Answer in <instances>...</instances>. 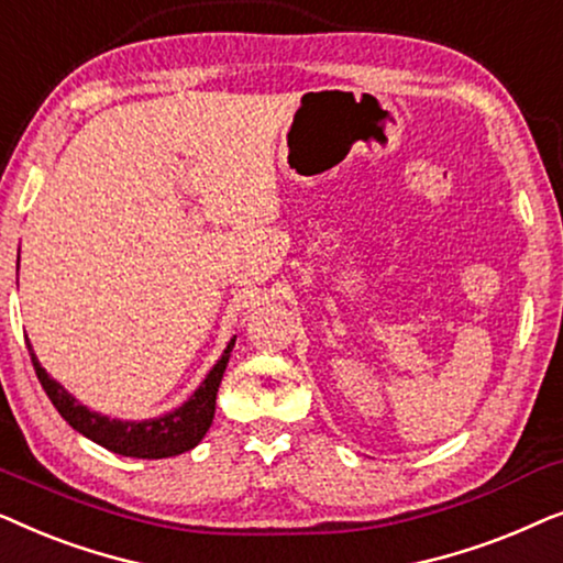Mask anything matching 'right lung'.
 I'll return each instance as SVG.
<instances>
[{"mask_svg": "<svg viewBox=\"0 0 563 563\" xmlns=\"http://www.w3.org/2000/svg\"><path fill=\"white\" fill-rule=\"evenodd\" d=\"M20 268V258H18ZM235 345V335L230 338V343L222 351L218 364L210 368V374L205 376L202 384L195 389L187 402L176 407V410L158 415V418L148 420H120L110 418V415L89 410L87 405H81L74 395H68L64 384L53 379L37 361L33 345L27 341L30 358H33L35 374L41 379L45 395L51 397V402L60 412L68 426L79 430L81 435H87L89 441H95L102 449L120 453V456L130 459H168L179 456L184 451H191L202 441L207 430L212 426L214 418V399H218V389L225 374V366L230 361V351Z\"/></svg>", "mask_w": 563, "mask_h": 563, "instance_id": "add662e5", "label": "right lung"}]
</instances>
